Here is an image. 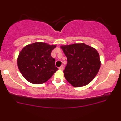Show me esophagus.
<instances>
[{"instance_id": "34e87169", "label": "esophagus", "mask_w": 121, "mask_h": 121, "mask_svg": "<svg viewBox=\"0 0 121 121\" xmlns=\"http://www.w3.org/2000/svg\"><path fill=\"white\" fill-rule=\"evenodd\" d=\"M59 69L60 70H63V69H64V66H60V68H59Z\"/></svg>"}]
</instances>
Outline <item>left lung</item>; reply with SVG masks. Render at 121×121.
<instances>
[{"label":"left lung","instance_id":"1","mask_svg":"<svg viewBox=\"0 0 121 121\" xmlns=\"http://www.w3.org/2000/svg\"><path fill=\"white\" fill-rule=\"evenodd\" d=\"M60 47L68 61L64 70L67 81L75 87L89 84L96 76L101 66L97 51L83 43L62 45Z\"/></svg>","mask_w":121,"mask_h":121}]
</instances>
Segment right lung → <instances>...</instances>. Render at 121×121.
<instances>
[{
  "label": "right lung",
  "instance_id": "right-lung-1",
  "mask_svg": "<svg viewBox=\"0 0 121 121\" xmlns=\"http://www.w3.org/2000/svg\"><path fill=\"white\" fill-rule=\"evenodd\" d=\"M56 45L35 42L25 46L19 53L17 65L24 78L33 84L46 82L58 70L51 53Z\"/></svg>",
  "mask_w": 121,
  "mask_h": 121
}]
</instances>
